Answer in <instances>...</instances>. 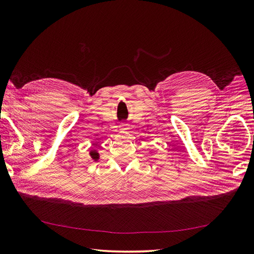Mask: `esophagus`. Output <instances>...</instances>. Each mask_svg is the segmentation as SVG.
I'll return each instance as SVG.
<instances>
[{"instance_id":"34e87169","label":"esophagus","mask_w":254,"mask_h":254,"mask_svg":"<svg viewBox=\"0 0 254 254\" xmlns=\"http://www.w3.org/2000/svg\"><path fill=\"white\" fill-rule=\"evenodd\" d=\"M120 128H121V129H127V125H126V124H121V125H120Z\"/></svg>"}]
</instances>
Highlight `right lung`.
I'll return each instance as SVG.
<instances>
[{"instance_id": "add662e5", "label": "right lung", "mask_w": 254, "mask_h": 254, "mask_svg": "<svg viewBox=\"0 0 254 254\" xmlns=\"http://www.w3.org/2000/svg\"><path fill=\"white\" fill-rule=\"evenodd\" d=\"M91 156H92V158L93 159H97L98 158V155H97V152L96 151H92V153H91Z\"/></svg>"}]
</instances>
